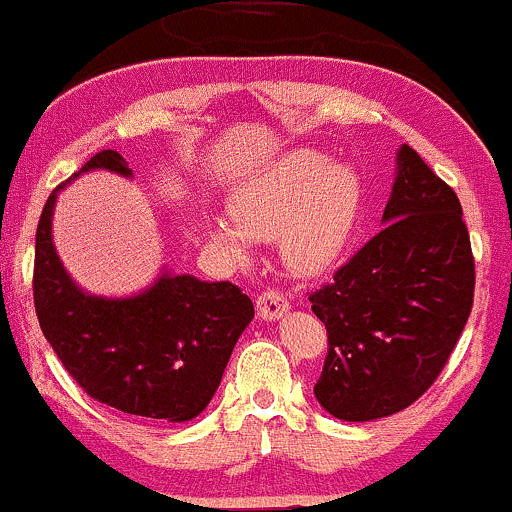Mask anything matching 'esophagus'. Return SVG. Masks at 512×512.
<instances>
[{
    "mask_svg": "<svg viewBox=\"0 0 512 512\" xmlns=\"http://www.w3.org/2000/svg\"><path fill=\"white\" fill-rule=\"evenodd\" d=\"M256 310L261 320L273 322L288 312V298L280 290H263L256 300Z\"/></svg>",
    "mask_w": 512,
    "mask_h": 512,
    "instance_id": "1",
    "label": "esophagus"
}]
</instances>
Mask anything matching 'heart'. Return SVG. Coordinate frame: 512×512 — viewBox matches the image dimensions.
I'll return each instance as SVG.
<instances>
[{
  "instance_id": "b5f03b06",
  "label": "heart",
  "mask_w": 512,
  "mask_h": 512,
  "mask_svg": "<svg viewBox=\"0 0 512 512\" xmlns=\"http://www.w3.org/2000/svg\"><path fill=\"white\" fill-rule=\"evenodd\" d=\"M236 227L222 219L207 236L232 261L246 263L251 239L278 236L280 256L295 276L329 271L354 239L364 210V183L351 166L324 153L295 151L246 180L229 200Z\"/></svg>"
}]
</instances>
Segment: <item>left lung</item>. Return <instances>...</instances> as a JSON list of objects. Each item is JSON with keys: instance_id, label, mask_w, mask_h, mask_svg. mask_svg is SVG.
Returning a JSON list of instances; mask_svg holds the SVG:
<instances>
[{"instance_id": "1", "label": "left lung", "mask_w": 512, "mask_h": 512, "mask_svg": "<svg viewBox=\"0 0 512 512\" xmlns=\"http://www.w3.org/2000/svg\"><path fill=\"white\" fill-rule=\"evenodd\" d=\"M381 229L310 295L327 327L315 398L346 422L388 417L437 381L474 305V256L456 192L400 146Z\"/></svg>"}]
</instances>
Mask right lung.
Returning <instances> with one entry per match:
<instances>
[{
	"label": "right lung",
	"mask_w": 512,
	"mask_h": 512,
	"mask_svg": "<svg viewBox=\"0 0 512 512\" xmlns=\"http://www.w3.org/2000/svg\"><path fill=\"white\" fill-rule=\"evenodd\" d=\"M87 170L131 178L117 151H100L70 180ZM60 188L36 229L34 305L43 337L90 398L146 420H192L219 388L236 339L254 320V302L229 280L207 283L168 271L131 298L85 293L53 246Z\"/></svg>",
	"instance_id": "right-lung-1"
}]
</instances>
